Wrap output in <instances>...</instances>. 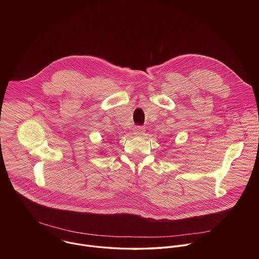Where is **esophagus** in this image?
Here are the masks:
<instances>
[{
	"label": "esophagus",
	"mask_w": 259,
	"mask_h": 259,
	"mask_svg": "<svg viewBox=\"0 0 259 259\" xmlns=\"http://www.w3.org/2000/svg\"><path fill=\"white\" fill-rule=\"evenodd\" d=\"M145 132H146V130L143 126H136L134 128V134L136 136H143V135H145Z\"/></svg>",
	"instance_id": "obj_1"
}]
</instances>
